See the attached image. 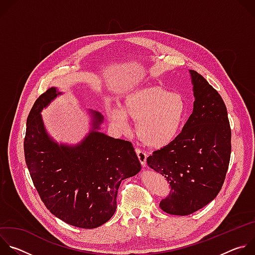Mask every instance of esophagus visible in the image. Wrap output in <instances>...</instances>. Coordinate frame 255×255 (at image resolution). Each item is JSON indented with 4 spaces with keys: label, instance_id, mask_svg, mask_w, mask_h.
I'll list each match as a JSON object with an SVG mask.
<instances>
[{
    "label": "esophagus",
    "instance_id": "esophagus-1",
    "mask_svg": "<svg viewBox=\"0 0 255 255\" xmlns=\"http://www.w3.org/2000/svg\"><path fill=\"white\" fill-rule=\"evenodd\" d=\"M135 152H136V154H137V156H138V159H139L140 163L142 164V166H145V164H146L147 154L145 153L144 151L140 150L139 148H136V149H135Z\"/></svg>",
    "mask_w": 255,
    "mask_h": 255
}]
</instances>
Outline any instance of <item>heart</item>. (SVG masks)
Instances as JSON below:
<instances>
[{"mask_svg":"<svg viewBox=\"0 0 255 255\" xmlns=\"http://www.w3.org/2000/svg\"><path fill=\"white\" fill-rule=\"evenodd\" d=\"M106 114L121 132L129 131V120L136 122L141 143L149 148H162L173 142L184 126L187 104L178 93L159 86H145L128 92L120 107L108 106Z\"/></svg>","mask_w":255,"mask_h":255,"instance_id":"1","label":"heart"}]
</instances>
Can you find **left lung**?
<instances>
[{
    "label": "left lung",
    "mask_w": 255,
    "mask_h": 255,
    "mask_svg": "<svg viewBox=\"0 0 255 255\" xmlns=\"http://www.w3.org/2000/svg\"><path fill=\"white\" fill-rule=\"evenodd\" d=\"M194 109L183 130L167 146L147 157V164L171 187L159 206L171 215H190L220 192L231 154V129L226 106L218 92L190 69Z\"/></svg>",
    "instance_id": "left-lung-1"
}]
</instances>
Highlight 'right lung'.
<instances>
[{
	"mask_svg": "<svg viewBox=\"0 0 255 255\" xmlns=\"http://www.w3.org/2000/svg\"><path fill=\"white\" fill-rule=\"evenodd\" d=\"M62 95L50 88L34 103L27 119L24 152L33 184L58 219L84 229L97 228L116 212L121 181L141 164L131 142L100 131L104 116L89 110L91 129L75 144L58 143L47 132L41 111Z\"/></svg>",
	"mask_w": 255,
	"mask_h": 255,
	"instance_id": "1",
	"label": "right lung"
}]
</instances>
